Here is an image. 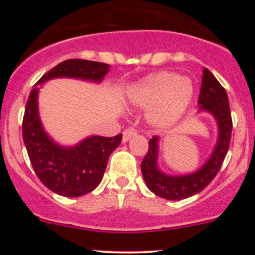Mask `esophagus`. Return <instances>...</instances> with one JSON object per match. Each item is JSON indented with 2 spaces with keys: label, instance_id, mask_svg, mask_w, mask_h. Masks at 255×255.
Instances as JSON below:
<instances>
[{
  "label": "esophagus",
  "instance_id": "34e87169",
  "mask_svg": "<svg viewBox=\"0 0 255 255\" xmlns=\"http://www.w3.org/2000/svg\"><path fill=\"white\" fill-rule=\"evenodd\" d=\"M135 135H136V130L134 129V128H127V129L124 130V139H122V141L127 142L131 136H135Z\"/></svg>",
  "mask_w": 255,
  "mask_h": 255
}]
</instances>
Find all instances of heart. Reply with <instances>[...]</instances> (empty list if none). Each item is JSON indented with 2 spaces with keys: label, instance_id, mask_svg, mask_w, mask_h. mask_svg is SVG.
Returning <instances> with one entry per match:
<instances>
[{
  "label": "heart",
  "instance_id": "b5f03b06",
  "mask_svg": "<svg viewBox=\"0 0 255 255\" xmlns=\"http://www.w3.org/2000/svg\"><path fill=\"white\" fill-rule=\"evenodd\" d=\"M194 86L177 73L159 72L148 75L128 91L131 105L147 109V121L157 129L171 127L191 104Z\"/></svg>",
  "mask_w": 255,
  "mask_h": 255
}]
</instances>
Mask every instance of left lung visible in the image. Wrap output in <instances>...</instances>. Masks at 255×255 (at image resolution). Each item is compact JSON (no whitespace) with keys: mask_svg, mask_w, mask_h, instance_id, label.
I'll return each instance as SVG.
<instances>
[{"mask_svg":"<svg viewBox=\"0 0 255 255\" xmlns=\"http://www.w3.org/2000/svg\"><path fill=\"white\" fill-rule=\"evenodd\" d=\"M198 104L200 105L199 110L209 111L217 120L219 130L217 145L209 160L198 171L182 176H169L157 166L158 136L150 139L148 151L141 162V172L146 186L158 197L168 200H182L192 197L211 183L223 164L229 150L233 120L227 92L207 68H204L203 72Z\"/></svg>","mask_w":255,"mask_h":255,"instance_id":"8db88e82","label":"left lung"}]
</instances>
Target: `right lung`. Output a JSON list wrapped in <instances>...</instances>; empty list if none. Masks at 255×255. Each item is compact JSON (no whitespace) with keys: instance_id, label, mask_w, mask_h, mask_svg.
Masks as SVG:
<instances>
[{"instance_id":"right-lung-1","label":"right lung","mask_w":255,"mask_h":255,"mask_svg":"<svg viewBox=\"0 0 255 255\" xmlns=\"http://www.w3.org/2000/svg\"><path fill=\"white\" fill-rule=\"evenodd\" d=\"M109 64L87 60H66L43 75L28 96L22 120V139L32 168L44 186L63 197L77 198L101 183L110 153L121 144L122 134L93 135L73 147L57 145L43 129L38 115V86L54 78H77L101 83Z\"/></svg>"}]
</instances>
